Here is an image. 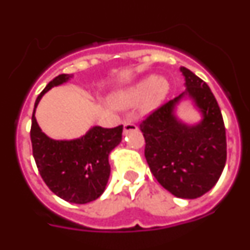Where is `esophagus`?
<instances>
[{"label": "esophagus", "mask_w": 250, "mask_h": 250, "mask_svg": "<svg viewBox=\"0 0 250 250\" xmlns=\"http://www.w3.org/2000/svg\"><path fill=\"white\" fill-rule=\"evenodd\" d=\"M135 130H138V126L131 120L124 121V134H127L130 131H135Z\"/></svg>", "instance_id": "34e87169"}]
</instances>
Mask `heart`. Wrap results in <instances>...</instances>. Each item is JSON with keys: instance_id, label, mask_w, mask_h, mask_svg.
Instances as JSON below:
<instances>
[{"instance_id": "heart-1", "label": "heart", "mask_w": 250, "mask_h": 250, "mask_svg": "<svg viewBox=\"0 0 250 250\" xmlns=\"http://www.w3.org/2000/svg\"><path fill=\"white\" fill-rule=\"evenodd\" d=\"M169 91V83L163 77L149 76L136 85L123 91L114 98V105L119 107H129L144 101V109L146 111L156 109L164 100Z\"/></svg>"}]
</instances>
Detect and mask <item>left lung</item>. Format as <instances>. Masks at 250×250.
I'll return each instance as SVG.
<instances>
[{
    "mask_svg": "<svg viewBox=\"0 0 250 250\" xmlns=\"http://www.w3.org/2000/svg\"><path fill=\"white\" fill-rule=\"evenodd\" d=\"M185 90L152 111L139 125L145 138L150 171L167 191L183 199L204 195L219 180L227 161V136L222 111L209 86L188 70ZM190 97L203 119L187 125L175 116V106Z\"/></svg>",
    "mask_w": 250,
    "mask_h": 250,
    "instance_id": "1",
    "label": "left lung"
}]
</instances>
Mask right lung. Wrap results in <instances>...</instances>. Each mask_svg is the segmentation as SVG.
I'll use <instances>...</instances> for the list:
<instances>
[{"label":"right lung","mask_w":250,"mask_h":250,"mask_svg":"<svg viewBox=\"0 0 250 250\" xmlns=\"http://www.w3.org/2000/svg\"><path fill=\"white\" fill-rule=\"evenodd\" d=\"M70 77L62 74L50 81L37 96L35 110L48 90ZM35 110L30 135L32 154L43 182L52 193L68 203L86 204L98 199L109 180V154L120 144L123 125L112 129L94 126L79 139L54 140L40 129Z\"/></svg>","instance_id":"right-lung-1"}]
</instances>
